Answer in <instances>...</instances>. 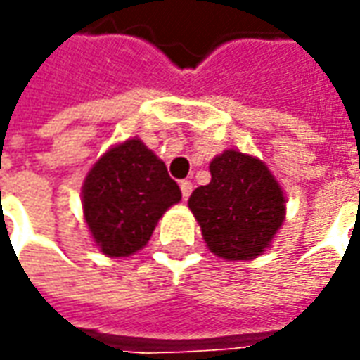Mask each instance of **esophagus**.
<instances>
[{"mask_svg": "<svg viewBox=\"0 0 360 360\" xmlns=\"http://www.w3.org/2000/svg\"><path fill=\"white\" fill-rule=\"evenodd\" d=\"M180 190H182V198L188 200L190 194H192V182H190V180H182V182H180Z\"/></svg>", "mask_w": 360, "mask_h": 360, "instance_id": "esophagus-1", "label": "esophagus"}]
</instances>
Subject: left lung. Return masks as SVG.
<instances>
[{
    "instance_id": "8db88e82",
    "label": "left lung",
    "mask_w": 360,
    "mask_h": 360,
    "mask_svg": "<svg viewBox=\"0 0 360 360\" xmlns=\"http://www.w3.org/2000/svg\"><path fill=\"white\" fill-rule=\"evenodd\" d=\"M210 172L212 182L188 200L207 249L225 260L257 259L286 217L278 180L257 156L235 148L215 156Z\"/></svg>"
}]
</instances>
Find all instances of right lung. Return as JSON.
Segmentation results:
<instances>
[{"label": "right lung", "instance_id": "right-lung-1", "mask_svg": "<svg viewBox=\"0 0 360 360\" xmlns=\"http://www.w3.org/2000/svg\"><path fill=\"white\" fill-rule=\"evenodd\" d=\"M180 200L165 162L137 137L103 153L82 186L84 219L108 257H131L143 249L158 219Z\"/></svg>", "mask_w": 360, "mask_h": 360}]
</instances>
